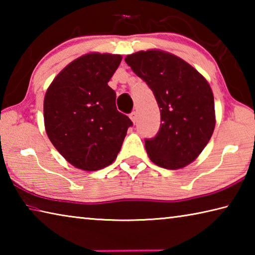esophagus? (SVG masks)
<instances>
[{
    "label": "esophagus",
    "mask_w": 255,
    "mask_h": 255,
    "mask_svg": "<svg viewBox=\"0 0 255 255\" xmlns=\"http://www.w3.org/2000/svg\"><path fill=\"white\" fill-rule=\"evenodd\" d=\"M129 118H130V119H131V122H132L133 124H135V123H136V120H137V114H136V112H135V111L131 112V114L129 115Z\"/></svg>",
    "instance_id": "1"
}]
</instances>
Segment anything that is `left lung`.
<instances>
[{"label": "left lung", "instance_id": "left-lung-1", "mask_svg": "<svg viewBox=\"0 0 255 255\" xmlns=\"http://www.w3.org/2000/svg\"><path fill=\"white\" fill-rule=\"evenodd\" d=\"M152 90L161 112V127L145 140L150 161L169 170L189 165L213 135L216 117L208 82L182 58L161 49L140 50L125 58Z\"/></svg>", "mask_w": 255, "mask_h": 255}]
</instances>
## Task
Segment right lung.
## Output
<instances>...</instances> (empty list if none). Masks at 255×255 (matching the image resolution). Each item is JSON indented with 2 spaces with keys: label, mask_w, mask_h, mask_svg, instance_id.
Wrapping results in <instances>:
<instances>
[{
  "label": "right lung",
  "mask_w": 255,
  "mask_h": 255,
  "mask_svg": "<svg viewBox=\"0 0 255 255\" xmlns=\"http://www.w3.org/2000/svg\"><path fill=\"white\" fill-rule=\"evenodd\" d=\"M122 55L89 53L55 77L44 99L47 136L60 155L83 171H98L115 161L132 123L117 110L108 82Z\"/></svg>",
  "instance_id": "obj_1"
}]
</instances>
